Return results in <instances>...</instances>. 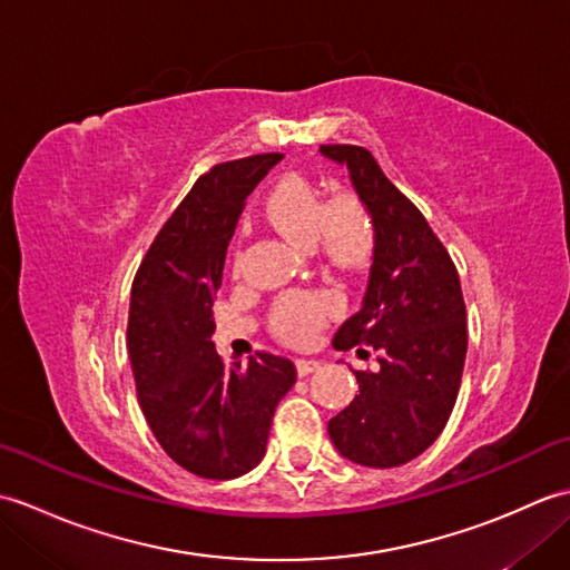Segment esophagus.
Masks as SVG:
<instances>
[{"label": "esophagus", "instance_id": "34e87169", "mask_svg": "<svg viewBox=\"0 0 570 570\" xmlns=\"http://www.w3.org/2000/svg\"><path fill=\"white\" fill-rule=\"evenodd\" d=\"M318 367H321V362L313 360V357H298V360H296V370H298L301 377H306V374L316 372Z\"/></svg>", "mask_w": 570, "mask_h": 570}]
</instances>
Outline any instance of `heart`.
I'll use <instances>...</instances> for the list:
<instances>
[{
    "label": "heart",
    "instance_id": "1",
    "mask_svg": "<svg viewBox=\"0 0 570 570\" xmlns=\"http://www.w3.org/2000/svg\"><path fill=\"white\" fill-rule=\"evenodd\" d=\"M266 220L301 247L321 242L325 254L337 264H357L370 247L372 217L353 193L331 200L321 196L301 176H286L266 200ZM341 301L333 292L286 294L272 308V328L286 343H308L328 323Z\"/></svg>",
    "mask_w": 570,
    "mask_h": 570
}]
</instances>
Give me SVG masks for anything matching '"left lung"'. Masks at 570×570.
Masks as SVG:
<instances>
[{
	"mask_svg": "<svg viewBox=\"0 0 570 570\" xmlns=\"http://www.w3.org/2000/svg\"><path fill=\"white\" fill-rule=\"evenodd\" d=\"M321 154L347 166L374 225L365 304L333 345L382 353L380 372H355L360 394L328 433L353 463L396 468L426 451L451 419L468 350L465 301L451 254L377 159L353 144H323Z\"/></svg>",
	"mask_w": 570,
	"mask_h": 570,
	"instance_id": "obj_1",
	"label": "left lung"
}]
</instances>
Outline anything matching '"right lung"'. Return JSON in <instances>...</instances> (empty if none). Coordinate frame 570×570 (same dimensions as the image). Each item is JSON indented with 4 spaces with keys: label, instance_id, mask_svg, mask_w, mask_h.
<instances>
[{
    "label": "right lung",
    "instance_id": "right-lung-1",
    "mask_svg": "<svg viewBox=\"0 0 570 570\" xmlns=\"http://www.w3.org/2000/svg\"><path fill=\"white\" fill-rule=\"evenodd\" d=\"M284 154H257L205 171L154 237L131 284L127 347L139 406L168 458L208 480L259 465L294 362L257 353L227 367L217 355L213 298L237 217Z\"/></svg>",
    "mask_w": 570,
    "mask_h": 570
}]
</instances>
